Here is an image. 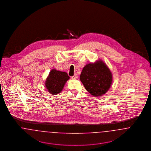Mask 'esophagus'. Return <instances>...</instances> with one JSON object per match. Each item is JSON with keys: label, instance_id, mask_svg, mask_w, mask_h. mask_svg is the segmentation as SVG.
<instances>
[{"label": "esophagus", "instance_id": "obj_1", "mask_svg": "<svg viewBox=\"0 0 151 151\" xmlns=\"http://www.w3.org/2000/svg\"><path fill=\"white\" fill-rule=\"evenodd\" d=\"M78 78V76L76 75V74H75L73 76H72L71 77V78H72V79H73V80H75V79H76L77 78Z\"/></svg>", "mask_w": 151, "mask_h": 151}]
</instances>
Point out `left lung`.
I'll return each mask as SVG.
<instances>
[{
  "label": "left lung",
  "mask_w": 151,
  "mask_h": 151,
  "mask_svg": "<svg viewBox=\"0 0 151 151\" xmlns=\"http://www.w3.org/2000/svg\"><path fill=\"white\" fill-rule=\"evenodd\" d=\"M112 78L110 70L101 60L85 65L80 76L86 91L96 97L107 92L111 86Z\"/></svg>",
  "instance_id": "8db88e82"
}]
</instances>
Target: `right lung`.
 Wrapping results in <instances>:
<instances>
[{"label":"right lung","mask_w":151,"mask_h":151,"mask_svg":"<svg viewBox=\"0 0 151 151\" xmlns=\"http://www.w3.org/2000/svg\"><path fill=\"white\" fill-rule=\"evenodd\" d=\"M68 79H70V77L66 72L52 69L46 79L45 86L50 93L57 94L63 90L66 81Z\"/></svg>","instance_id":"obj_1"}]
</instances>
